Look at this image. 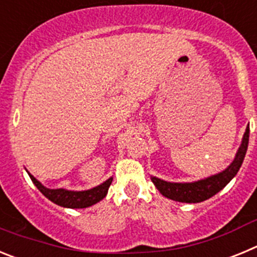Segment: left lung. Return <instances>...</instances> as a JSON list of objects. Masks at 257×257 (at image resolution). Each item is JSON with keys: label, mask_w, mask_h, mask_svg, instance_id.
Segmentation results:
<instances>
[{"label": "left lung", "mask_w": 257, "mask_h": 257, "mask_svg": "<svg viewBox=\"0 0 257 257\" xmlns=\"http://www.w3.org/2000/svg\"><path fill=\"white\" fill-rule=\"evenodd\" d=\"M248 138L249 127H247L242 144L235 154L234 161L231 162L228 169L220 174L210 176L205 180L196 181V183H167V181L157 178H152V181L162 196L174 199V201L185 202V203H198V202L206 201L219 193L237 175L238 170L240 169V165L244 160V156H246Z\"/></svg>", "instance_id": "1"}]
</instances>
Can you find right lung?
Instances as JSON below:
<instances>
[{"label":"right lung","mask_w":257,"mask_h":257,"mask_svg":"<svg viewBox=\"0 0 257 257\" xmlns=\"http://www.w3.org/2000/svg\"><path fill=\"white\" fill-rule=\"evenodd\" d=\"M29 178L33 181L37 189L44 194L46 198L50 201L56 203L59 206L68 208H85L88 206H92L97 203L99 201L104 198L108 193L109 187L112 184L113 179H108L105 183L100 184L99 187L92 188L90 190H83V192H72V190L65 189H49V188L44 187L37 179L28 172Z\"/></svg>","instance_id":"right-lung-1"}]
</instances>
